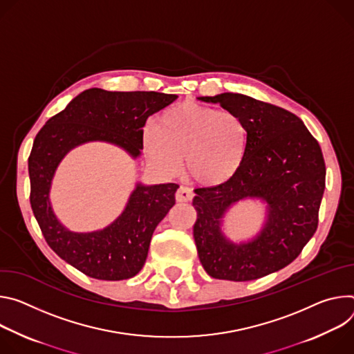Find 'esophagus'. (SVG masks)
Instances as JSON below:
<instances>
[{
	"label": "esophagus",
	"instance_id": "1",
	"mask_svg": "<svg viewBox=\"0 0 354 354\" xmlns=\"http://www.w3.org/2000/svg\"><path fill=\"white\" fill-rule=\"evenodd\" d=\"M194 197V192L187 187H180L176 192V200L177 203H188Z\"/></svg>",
	"mask_w": 354,
	"mask_h": 354
}]
</instances>
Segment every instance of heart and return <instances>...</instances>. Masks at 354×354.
<instances>
[{
    "label": "heart",
    "mask_w": 354,
    "mask_h": 354,
    "mask_svg": "<svg viewBox=\"0 0 354 354\" xmlns=\"http://www.w3.org/2000/svg\"><path fill=\"white\" fill-rule=\"evenodd\" d=\"M142 142L162 174H176L185 156V171L195 183L218 187L241 170L248 131L236 113L184 102L165 112L157 127L147 125Z\"/></svg>",
    "instance_id": "obj_1"
}]
</instances>
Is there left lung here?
Segmentation results:
<instances>
[{
	"instance_id": "left-lung-1",
	"label": "left lung",
	"mask_w": 354,
	"mask_h": 354,
	"mask_svg": "<svg viewBox=\"0 0 354 354\" xmlns=\"http://www.w3.org/2000/svg\"><path fill=\"white\" fill-rule=\"evenodd\" d=\"M198 100L236 113L248 131L238 174L222 185L195 189L200 261L219 280L264 277L294 261L318 227L326 176L321 146L297 115L280 106L234 93ZM248 199L265 203V222L252 239L234 243L223 230L224 218Z\"/></svg>"
}]
</instances>
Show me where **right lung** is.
Here are the masks:
<instances>
[{
  "label": "right lung",
  "instance_id": "right-lung-1",
  "mask_svg": "<svg viewBox=\"0 0 354 354\" xmlns=\"http://www.w3.org/2000/svg\"><path fill=\"white\" fill-rule=\"evenodd\" d=\"M177 100L156 91H105L90 88L46 122L33 140L28 160L30 207L52 250L86 276L120 281L142 270L156 226L176 204L174 183H136L129 200L112 223L93 232H73L56 216L50 203L55 173L66 154L90 142H105L138 159L143 127L154 112Z\"/></svg>",
  "mask_w": 354,
  "mask_h": 354
}]
</instances>
